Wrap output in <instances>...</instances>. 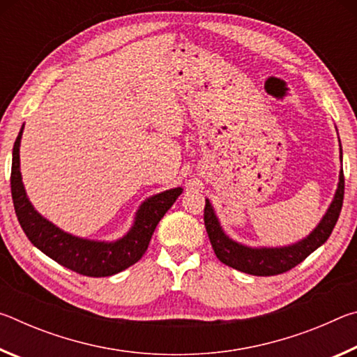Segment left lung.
Segmentation results:
<instances>
[{"mask_svg":"<svg viewBox=\"0 0 357 357\" xmlns=\"http://www.w3.org/2000/svg\"><path fill=\"white\" fill-rule=\"evenodd\" d=\"M338 143H340V138H338ZM342 160L343 154L340 144V162ZM343 192H345V179H343V168H340L334 198H332L321 220L305 238L288 245L252 247L234 241L223 229L209 198H206V206H204V227H206L214 253L223 264L250 275H277L287 273L301 261H304L310 253L315 252L318 247H321L328 241L338 220V215H340Z\"/></svg>","mask_w":357,"mask_h":357,"instance_id":"obj_1","label":"left lung"}]
</instances>
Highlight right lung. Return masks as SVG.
Returning <instances> with one entry per match:
<instances>
[{
  "label": "right lung",
  "mask_w": 357,
  "mask_h": 357,
  "mask_svg": "<svg viewBox=\"0 0 357 357\" xmlns=\"http://www.w3.org/2000/svg\"><path fill=\"white\" fill-rule=\"evenodd\" d=\"M23 128L25 124L22 126L12 149L10 192L17 219L31 244L64 268L89 277L118 274L137 263L146 252L157 223L183 193V187H174L148 197L138 206L128 233L118 239L98 241L75 236L45 219L29 202L20 172Z\"/></svg>",
  "instance_id": "obj_1"
}]
</instances>
